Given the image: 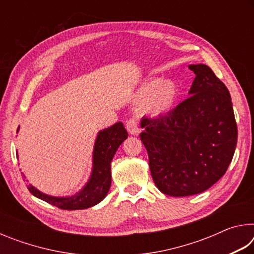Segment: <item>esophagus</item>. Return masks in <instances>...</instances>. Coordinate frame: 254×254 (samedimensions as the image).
I'll return each mask as SVG.
<instances>
[{
  "label": "esophagus",
  "mask_w": 254,
  "mask_h": 254,
  "mask_svg": "<svg viewBox=\"0 0 254 254\" xmlns=\"http://www.w3.org/2000/svg\"><path fill=\"white\" fill-rule=\"evenodd\" d=\"M127 130L130 134H136L139 132V122L134 118H131L127 122Z\"/></svg>",
  "instance_id": "esophagus-1"
}]
</instances>
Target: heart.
I'll list each match as a JSON object with an SVG mask.
<instances>
[{
  "mask_svg": "<svg viewBox=\"0 0 254 254\" xmlns=\"http://www.w3.org/2000/svg\"><path fill=\"white\" fill-rule=\"evenodd\" d=\"M178 88L171 80H147L139 86L136 98L145 101V109L153 115H161L169 112L177 101Z\"/></svg>",
  "mask_w": 254,
  "mask_h": 254,
  "instance_id": "obj_1",
  "label": "heart"
}]
</instances>
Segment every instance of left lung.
Listing matches in <instances>:
<instances>
[{
	"instance_id": "8db88e82",
	"label": "left lung",
	"mask_w": 254,
	"mask_h": 254,
	"mask_svg": "<svg viewBox=\"0 0 254 254\" xmlns=\"http://www.w3.org/2000/svg\"><path fill=\"white\" fill-rule=\"evenodd\" d=\"M189 69L196 75L190 96L168 113L141 120L153 182L174 197L213 186L226 173L238 142L229 89L204 64Z\"/></svg>"
}]
</instances>
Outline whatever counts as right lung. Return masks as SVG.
Returning <instances> with one entry per match:
<instances>
[{"label": "right lung", "mask_w": 254, "mask_h": 254, "mask_svg": "<svg viewBox=\"0 0 254 254\" xmlns=\"http://www.w3.org/2000/svg\"><path fill=\"white\" fill-rule=\"evenodd\" d=\"M19 131V127L16 132ZM127 132L122 122L115 123L97 134L93 152V171L86 186L70 197H54L46 195L32 185H28L33 196L56 206L60 209L75 210L92 207L105 198L111 187V161L118 148L127 137Z\"/></svg>", "instance_id": "right-lung-1"}]
</instances>
